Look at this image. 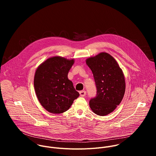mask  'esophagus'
Here are the masks:
<instances>
[{"label": "esophagus", "mask_w": 156, "mask_h": 156, "mask_svg": "<svg viewBox=\"0 0 156 156\" xmlns=\"http://www.w3.org/2000/svg\"><path fill=\"white\" fill-rule=\"evenodd\" d=\"M80 94L81 96L84 97V96H85L86 95V91H80Z\"/></svg>", "instance_id": "34e87169"}]
</instances>
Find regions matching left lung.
<instances>
[{"mask_svg":"<svg viewBox=\"0 0 156 156\" xmlns=\"http://www.w3.org/2000/svg\"><path fill=\"white\" fill-rule=\"evenodd\" d=\"M91 70L97 90L96 97L90 101L93 112L101 116L109 114L120 104L125 91L122 69L114 58L102 52L86 60Z\"/></svg>","mask_w":156,"mask_h":156,"instance_id":"8db88e82","label":"left lung"}]
</instances>
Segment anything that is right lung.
Wrapping results in <instances>:
<instances>
[{
  "mask_svg": "<svg viewBox=\"0 0 156 156\" xmlns=\"http://www.w3.org/2000/svg\"><path fill=\"white\" fill-rule=\"evenodd\" d=\"M73 63V59L53 57L41 64L36 71L34 86L37 98L51 113L65 112L80 96L68 78Z\"/></svg>",
  "mask_w": 156,
  "mask_h": 156,
  "instance_id": "right-lung-1",
  "label": "right lung"
}]
</instances>
